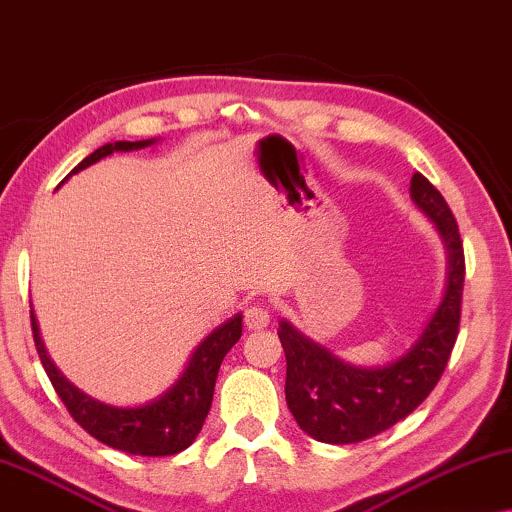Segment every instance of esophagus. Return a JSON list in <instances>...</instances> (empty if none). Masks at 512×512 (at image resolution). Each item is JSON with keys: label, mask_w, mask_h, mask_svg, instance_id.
<instances>
[{"label": "esophagus", "mask_w": 512, "mask_h": 512, "mask_svg": "<svg viewBox=\"0 0 512 512\" xmlns=\"http://www.w3.org/2000/svg\"><path fill=\"white\" fill-rule=\"evenodd\" d=\"M271 322V315H269V308L262 306V304H253L246 308V327L259 331L264 327H269Z\"/></svg>", "instance_id": "esophagus-1"}]
</instances>
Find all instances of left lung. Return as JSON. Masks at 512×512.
Masks as SVG:
<instances>
[{
    "instance_id": "obj_1",
    "label": "left lung",
    "mask_w": 512,
    "mask_h": 512,
    "mask_svg": "<svg viewBox=\"0 0 512 512\" xmlns=\"http://www.w3.org/2000/svg\"><path fill=\"white\" fill-rule=\"evenodd\" d=\"M410 199L443 243L448 278L436 311L403 355L383 366H357L301 334L290 320L278 325L287 359V406L301 431L320 443H359L394 427L429 397L455 348L464 290L459 227L441 192L422 174L410 178Z\"/></svg>"
}]
</instances>
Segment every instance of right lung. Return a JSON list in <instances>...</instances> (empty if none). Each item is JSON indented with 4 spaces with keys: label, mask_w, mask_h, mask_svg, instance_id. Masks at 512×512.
Segmentation results:
<instances>
[{
    "label": "right lung",
    "mask_w": 512,
    "mask_h": 512,
    "mask_svg": "<svg viewBox=\"0 0 512 512\" xmlns=\"http://www.w3.org/2000/svg\"><path fill=\"white\" fill-rule=\"evenodd\" d=\"M157 141L160 139L104 143L102 148H97L95 153L74 167V171L64 181H69L78 171L92 167V164H97L113 153L141 150L155 146ZM30 313L39 359L48 373L50 383L55 387L57 397L67 406L71 417L90 436H95L97 441L109 445V448L141 457L176 455V452H183L194 443V438L199 436L201 427H204L208 410H211L215 380H218L222 359L239 343L243 329V315H232V318L215 327L211 334L204 336V341L192 350L185 369L176 378L174 385L167 387L162 394H157L155 399L139 403V406H113V403H104L90 397V394L78 390L74 383H69L67 376L50 359L46 345H43L34 308Z\"/></svg>",
    "instance_id": "add662e5"
}]
</instances>
